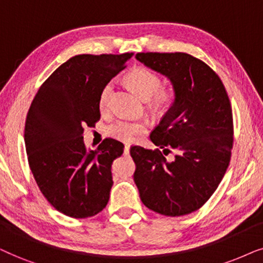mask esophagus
Returning <instances> with one entry per match:
<instances>
[{"label": "esophagus", "mask_w": 263, "mask_h": 263, "mask_svg": "<svg viewBox=\"0 0 263 263\" xmlns=\"http://www.w3.org/2000/svg\"><path fill=\"white\" fill-rule=\"evenodd\" d=\"M124 153H125V155H127V154L129 153V145H128V144H125V148H124Z\"/></svg>", "instance_id": "1"}]
</instances>
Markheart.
<instances>
[{
  "label": "heart",
  "instance_id": "b5f03b06",
  "mask_svg": "<svg viewBox=\"0 0 263 263\" xmlns=\"http://www.w3.org/2000/svg\"><path fill=\"white\" fill-rule=\"evenodd\" d=\"M126 82L143 100H149L156 110H166L173 102V91L161 86V78L146 67H136L126 74ZM111 92V83L103 86L100 93L99 106L101 110L108 107ZM145 131V125L142 121L117 120L107 127V134L122 142H132L136 136Z\"/></svg>",
  "mask_w": 263,
  "mask_h": 263
}]
</instances>
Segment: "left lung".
I'll use <instances>...</instances> for the list:
<instances>
[{
	"label": "left lung",
	"mask_w": 263,
	"mask_h": 263,
	"mask_svg": "<svg viewBox=\"0 0 263 263\" xmlns=\"http://www.w3.org/2000/svg\"><path fill=\"white\" fill-rule=\"evenodd\" d=\"M136 59L166 76L174 102L153 129L159 149L131 146L134 174L143 204L166 216L197 211L211 198L223 178L233 145L232 108L219 76L186 52H138Z\"/></svg>",
	"instance_id": "left-lung-1"
}]
</instances>
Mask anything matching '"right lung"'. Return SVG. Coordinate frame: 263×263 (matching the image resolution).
I'll return each mask as SVG.
<instances>
[{
    "label": "right lung",
    "instance_id": "add662e5",
    "mask_svg": "<svg viewBox=\"0 0 263 263\" xmlns=\"http://www.w3.org/2000/svg\"><path fill=\"white\" fill-rule=\"evenodd\" d=\"M134 55H76L42 84L25 122V148L34 180L62 214L85 219L109 201L111 163L124 144L106 138L86 150L84 127L100 120V93Z\"/></svg>",
    "mask_w": 263,
    "mask_h": 263
}]
</instances>
